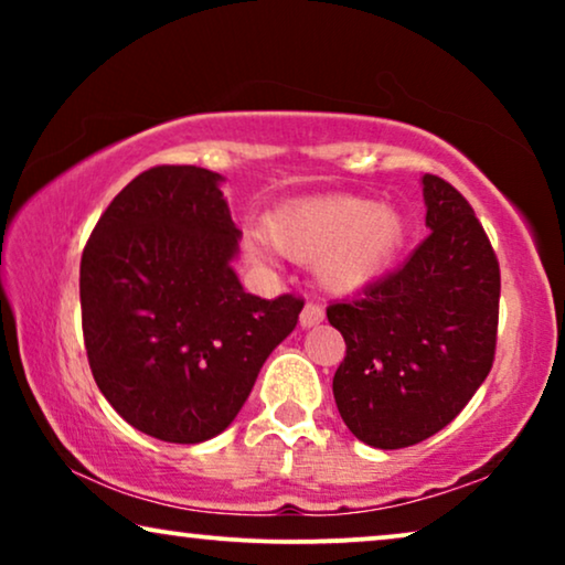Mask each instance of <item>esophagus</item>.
Instances as JSON below:
<instances>
[{"mask_svg": "<svg viewBox=\"0 0 565 565\" xmlns=\"http://www.w3.org/2000/svg\"><path fill=\"white\" fill-rule=\"evenodd\" d=\"M321 321H323V308L319 303H306L303 311H300V327L311 329Z\"/></svg>", "mask_w": 565, "mask_h": 565, "instance_id": "34e87169", "label": "esophagus"}]
</instances>
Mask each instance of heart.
Masks as SVG:
<instances>
[{
    "label": "heart",
    "instance_id": "1",
    "mask_svg": "<svg viewBox=\"0 0 565 565\" xmlns=\"http://www.w3.org/2000/svg\"><path fill=\"white\" fill-rule=\"evenodd\" d=\"M406 234V221L396 207L354 195L292 203L277 211L265 226L267 242L285 257L316 259V280L337 296L375 282L398 257ZM249 254L265 259V244L254 238Z\"/></svg>",
    "mask_w": 565,
    "mask_h": 565
}]
</instances>
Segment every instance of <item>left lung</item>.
Instances as JSON below:
<instances>
[{
  "mask_svg": "<svg viewBox=\"0 0 565 565\" xmlns=\"http://www.w3.org/2000/svg\"><path fill=\"white\" fill-rule=\"evenodd\" d=\"M431 234L396 273L327 308L347 354L334 401L350 431L377 450L422 443L458 416L497 352L499 262L468 200L424 174Z\"/></svg>",
  "mask_w": 565,
  "mask_h": 565,
  "instance_id": "obj_1",
  "label": "left lung"
}]
</instances>
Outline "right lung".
<instances>
[{
    "label": "right lung",
    "instance_id": "1",
    "mask_svg": "<svg viewBox=\"0 0 565 565\" xmlns=\"http://www.w3.org/2000/svg\"><path fill=\"white\" fill-rule=\"evenodd\" d=\"M221 182L200 167L141 172L82 254V329L97 388L161 443L221 435L303 308L296 296L265 300L242 288L231 267L242 231Z\"/></svg>",
    "mask_w": 565,
    "mask_h": 565
}]
</instances>
